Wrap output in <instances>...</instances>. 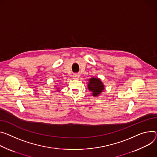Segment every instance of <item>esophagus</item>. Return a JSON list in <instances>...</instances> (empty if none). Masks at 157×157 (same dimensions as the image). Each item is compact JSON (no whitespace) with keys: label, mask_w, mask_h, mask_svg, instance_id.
Here are the masks:
<instances>
[{"label":"esophagus","mask_w":157,"mask_h":157,"mask_svg":"<svg viewBox=\"0 0 157 157\" xmlns=\"http://www.w3.org/2000/svg\"><path fill=\"white\" fill-rule=\"evenodd\" d=\"M73 79H79V78H80V75H78V74H75V75H73Z\"/></svg>","instance_id":"1"}]
</instances>
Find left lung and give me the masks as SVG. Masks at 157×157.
<instances>
[{"mask_svg":"<svg viewBox=\"0 0 157 157\" xmlns=\"http://www.w3.org/2000/svg\"><path fill=\"white\" fill-rule=\"evenodd\" d=\"M88 88L93 93V96H98L105 89L103 83L98 78H92L89 79Z\"/></svg>","mask_w":157,"mask_h":157,"instance_id":"8db88e82","label":"left lung"}]
</instances>
